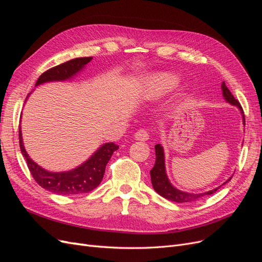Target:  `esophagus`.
<instances>
[{
	"instance_id": "34e87169",
	"label": "esophagus",
	"mask_w": 262,
	"mask_h": 262,
	"mask_svg": "<svg viewBox=\"0 0 262 262\" xmlns=\"http://www.w3.org/2000/svg\"><path fill=\"white\" fill-rule=\"evenodd\" d=\"M134 139L138 141H146L148 140V133L145 130H139L134 133Z\"/></svg>"
}]
</instances>
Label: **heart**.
Here are the masks:
<instances>
[{
    "mask_svg": "<svg viewBox=\"0 0 262 262\" xmlns=\"http://www.w3.org/2000/svg\"><path fill=\"white\" fill-rule=\"evenodd\" d=\"M180 82V77L173 73H156L147 80L144 96L148 100H157L177 89Z\"/></svg>",
    "mask_w": 262,
    "mask_h": 262,
    "instance_id": "b5f03b06",
    "label": "heart"
}]
</instances>
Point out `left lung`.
Wrapping results in <instances>:
<instances>
[{"label":"left lung","mask_w":262,"mask_h":262,"mask_svg":"<svg viewBox=\"0 0 262 262\" xmlns=\"http://www.w3.org/2000/svg\"><path fill=\"white\" fill-rule=\"evenodd\" d=\"M222 89V94H223V97L226 100V102L231 104L233 106H236L239 109V112L243 116V122L245 124V117H244V112L243 108L241 107V104L238 100H236L235 97L232 95V93L229 92V90L226 87L225 82L222 83L221 85ZM155 155H156V161L154 164V167L150 169V180H152V185L155 191L164 196L165 199L173 201V202H178V203H185V202H194L202 199L203 196L211 195L214 192H216L220 189V187L210 190V191L207 192H202V193H192V192H186L182 191V190L177 189L176 187H173L171 185V182L168 179L167 173H166V166H165V153H164V147L161 144H156L155 145ZM233 176L229 177L223 185H225L226 182L231 181Z\"/></svg>","instance_id":"left-lung-1"}]
</instances>
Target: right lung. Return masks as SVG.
I'll use <instances>...</instances> for the list:
<instances>
[{
    "instance_id": "obj_1",
    "label": "right lung",
    "mask_w": 262,
    "mask_h": 262,
    "mask_svg": "<svg viewBox=\"0 0 262 262\" xmlns=\"http://www.w3.org/2000/svg\"><path fill=\"white\" fill-rule=\"evenodd\" d=\"M92 59V57L72 59L46 71L45 73L39 76L35 86L37 87L41 84L50 82H64L72 80L74 76L83 71L87 63ZM30 94L31 93L28 94L27 98ZM18 132L21 154L26 160L28 169L30 170L34 179L37 181V184L41 186L43 189L48 190V191L63 195H73L90 192L98 187L102 178H104L107 163L109 162L114 152H116L119 148V146L113 143V142L105 143L100 145L96 152H94V154L91 155L89 160H86L77 167L67 171H49L42 168L41 166H39L29 157L25 146H24L20 126Z\"/></svg>"
}]
</instances>
